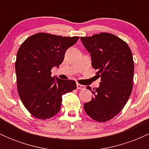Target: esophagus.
<instances>
[{"label": "esophagus", "mask_w": 149, "mask_h": 149, "mask_svg": "<svg viewBox=\"0 0 149 149\" xmlns=\"http://www.w3.org/2000/svg\"><path fill=\"white\" fill-rule=\"evenodd\" d=\"M77 89L78 90H84L85 89V86L83 85H80V84H77Z\"/></svg>", "instance_id": "34e87169"}]
</instances>
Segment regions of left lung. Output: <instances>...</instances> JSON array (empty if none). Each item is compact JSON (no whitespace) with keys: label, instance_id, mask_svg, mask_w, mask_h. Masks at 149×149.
<instances>
[{"label":"left lung","instance_id":"1","mask_svg":"<svg viewBox=\"0 0 149 149\" xmlns=\"http://www.w3.org/2000/svg\"><path fill=\"white\" fill-rule=\"evenodd\" d=\"M91 54L92 66L101 78L99 88L88 86L94 95L84 104L86 113L97 122H107L123 110L133 88L134 61L127 42L109 33L81 37Z\"/></svg>","mask_w":149,"mask_h":149}]
</instances>
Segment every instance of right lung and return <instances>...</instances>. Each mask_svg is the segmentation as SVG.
I'll return each instance as SVG.
<instances>
[{"label": "right lung", "mask_w": 149, "mask_h": 149, "mask_svg": "<svg viewBox=\"0 0 149 149\" xmlns=\"http://www.w3.org/2000/svg\"><path fill=\"white\" fill-rule=\"evenodd\" d=\"M78 38L42 32L27 38L19 48L17 88L24 106L34 117L46 120L55 116L62 95L76 89L74 80L54 79L51 69L62 63L66 49Z\"/></svg>", "instance_id": "add662e5"}]
</instances>
